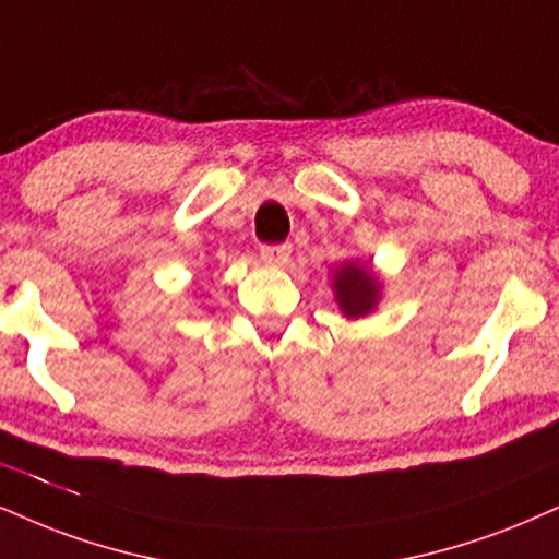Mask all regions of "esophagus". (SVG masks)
Segmentation results:
<instances>
[{"label":"esophagus","instance_id":"obj_1","mask_svg":"<svg viewBox=\"0 0 559 559\" xmlns=\"http://www.w3.org/2000/svg\"><path fill=\"white\" fill-rule=\"evenodd\" d=\"M261 259L266 264H285L290 259V243H272V246H261Z\"/></svg>","mask_w":559,"mask_h":559}]
</instances>
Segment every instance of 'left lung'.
I'll return each instance as SVG.
<instances>
[{
	"mask_svg": "<svg viewBox=\"0 0 559 559\" xmlns=\"http://www.w3.org/2000/svg\"><path fill=\"white\" fill-rule=\"evenodd\" d=\"M334 290L344 316L357 319V316L370 313V308L376 306L381 285H378V280L368 272V266L347 264L334 274Z\"/></svg>",
	"mask_w": 559,
	"mask_h": 559,
	"instance_id": "1",
	"label": "left lung"
}]
</instances>
